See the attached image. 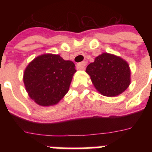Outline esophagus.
Returning a JSON list of instances; mask_svg holds the SVG:
<instances>
[{
	"label": "esophagus",
	"instance_id": "obj_1",
	"mask_svg": "<svg viewBox=\"0 0 152 152\" xmlns=\"http://www.w3.org/2000/svg\"><path fill=\"white\" fill-rule=\"evenodd\" d=\"M86 65H87V61H83V62L78 63L77 64V68L78 70H84Z\"/></svg>",
	"mask_w": 152,
	"mask_h": 152
}]
</instances>
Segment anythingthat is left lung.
Here are the masks:
<instances>
[{
  "label": "left lung",
  "mask_w": 152,
  "mask_h": 152,
  "mask_svg": "<svg viewBox=\"0 0 152 152\" xmlns=\"http://www.w3.org/2000/svg\"><path fill=\"white\" fill-rule=\"evenodd\" d=\"M86 72L98 92L107 96H116L129 86V65L124 59L110 53H103L89 64Z\"/></svg>",
  "instance_id": "1"
}]
</instances>
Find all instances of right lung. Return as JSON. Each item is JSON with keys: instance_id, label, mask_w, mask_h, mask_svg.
<instances>
[{"instance_id": "right-lung-1", "label": "right lung", "mask_w": 152, "mask_h": 152, "mask_svg": "<svg viewBox=\"0 0 152 152\" xmlns=\"http://www.w3.org/2000/svg\"><path fill=\"white\" fill-rule=\"evenodd\" d=\"M75 65L59 55L36 57L26 68L23 82L29 97L43 107L57 104L68 93Z\"/></svg>"}]
</instances>
